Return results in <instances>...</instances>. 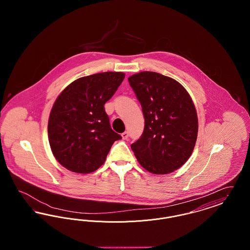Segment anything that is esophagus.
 <instances>
[{
    "label": "esophagus",
    "mask_w": 250,
    "mask_h": 250,
    "mask_svg": "<svg viewBox=\"0 0 250 250\" xmlns=\"http://www.w3.org/2000/svg\"><path fill=\"white\" fill-rule=\"evenodd\" d=\"M122 138H123V140H126L127 138H128V132L127 131H125L124 133H122Z\"/></svg>",
    "instance_id": "34e87169"
}]
</instances>
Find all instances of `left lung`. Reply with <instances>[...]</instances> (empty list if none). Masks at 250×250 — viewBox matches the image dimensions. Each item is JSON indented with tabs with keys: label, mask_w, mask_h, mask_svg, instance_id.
Returning a JSON list of instances; mask_svg holds the SVG:
<instances>
[{
	"label": "left lung",
	"mask_w": 250,
	"mask_h": 250,
	"mask_svg": "<svg viewBox=\"0 0 250 250\" xmlns=\"http://www.w3.org/2000/svg\"><path fill=\"white\" fill-rule=\"evenodd\" d=\"M142 104L143 136L131 144L139 163L154 174H167L190 157L198 136V115L190 95L177 81L156 72L128 78Z\"/></svg>",
	"instance_id": "1"
}]
</instances>
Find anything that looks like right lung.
<instances>
[{
	"label": "right lung",
	"instance_id": "1",
	"mask_svg": "<svg viewBox=\"0 0 250 250\" xmlns=\"http://www.w3.org/2000/svg\"><path fill=\"white\" fill-rule=\"evenodd\" d=\"M123 72L80 78L66 86L49 113L48 143L57 161L76 173L102 166L111 145L122 139L111 129L104 105L125 79Z\"/></svg>",
	"mask_w": 250,
	"mask_h": 250
}]
</instances>
